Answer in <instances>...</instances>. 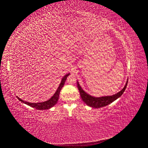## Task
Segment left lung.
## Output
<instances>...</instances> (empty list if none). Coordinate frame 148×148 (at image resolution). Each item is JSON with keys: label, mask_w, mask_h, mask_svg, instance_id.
<instances>
[{"label": "left lung", "mask_w": 148, "mask_h": 148, "mask_svg": "<svg viewBox=\"0 0 148 148\" xmlns=\"http://www.w3.org/2000/svg\"><path fill=\"white\" fill-rule=\"evenodd\" d=\"M128 79L126 81L123 88L117 93L111 95V96H100V97H96L92 95H90L89 94L86 92L82 88L81 86L80 85L79 82H77V87L80 92V97L82 98V101L86 103L87 106H88L92 108H101L107 106L110 104V103H112L114 101H116L117 99L121 96L123 92H124L126 86L127 85Z\"/></svg>", "instance_id": "left-lung-1"}]
</instances>
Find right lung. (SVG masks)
Returning <instances> with one entry per match:
<instances>
[{
	"label": "right lung",
	"mask_w": 148,
	"mask_h": 148,
	"mask_svg": "<svg viewBox=\"0 0 148 148\" xmlns=\"http://www.w3.org/2000/svg\"><path fill=\"white\" fill-rule=\"evenodd\" d=\"M69 74H70L68 73L67 74H66L65 75H64V77L62 78V79L61 80V82H60V85L58 87L57 90H56V92H55L54 95L50 98V99L46 101L40 102L32 103V102L24 101V100L21 99V98H19L18 96H16L21 102L25 103V104L28 105L30 107H32L33 108H35L36 109H38V110H47V109H49V108H52V107H53L57 103L58 100V97H59L60 92V91H61L62 87L63 86V85L64 84Z\"/></svg>",
	"instance_id": "right-lung-1"
}]
</instances>
